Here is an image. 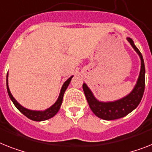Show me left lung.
<instances>
[{"instance_id":"left-lung-1","label":"left lung","mask_w":152,"mask_h":152,"mask_svg":"<svg viewBox=\"0 0 152 152\" xmlns=\"http://www.w3.org/2000/svg\"><path fill=\"white\" fill-rule=\"evenodd\" d=\"M127 40L133 48L134 49L135 51L138 53L141 61V71H140L138 80L134 88L128 96L117 101L101 102L94 97L87 85L85 84H83L82 85L85 97L87 99L88 103L89 105L91 111L95 113L96 116L102 120H116L126 116L137 107L144 95L145 88V67L144 59L141 53L134 43V41L130 38H127Z\"/></svg>"}]
</instances>
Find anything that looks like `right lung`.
Wrapping results in <instances>:
<instances>
[{"instance_id": "obj_1", "label": "right lung", "mask_w": 152, "mask_h": 152, "mask_svg": "<svg viewBox=\"0 0 152 152\" xmlns=\"http://www.w3.org/2000/svg\"><path fill=\"white\" fill-rule=\"evenodd\" d=\"M73 76H71V77H69L67 81H65L64 84L63 85L62 88L61 90V93H60V96H59L58 99L57 101L55 102L53 105L51 107H50L49 109H47L45 111H33V110H27L26 108H24L23 106H22L20 105L15 99V98L12 96L11 91L9 90V88H8V85H7V93L9 95L10 99H11V101L13 102L14 105L15 106V107L17 108L18 110H19L20 112L22 113V114H24L26 117H28L30 120H34V121H43V120H48V119L51 118L53 116H55L57 112L60 110L61 108V104H62L63 101V97H64V92L67 89V88L68 87L69 84L71 82V80Z\"/></svg>"}]
</instances>
